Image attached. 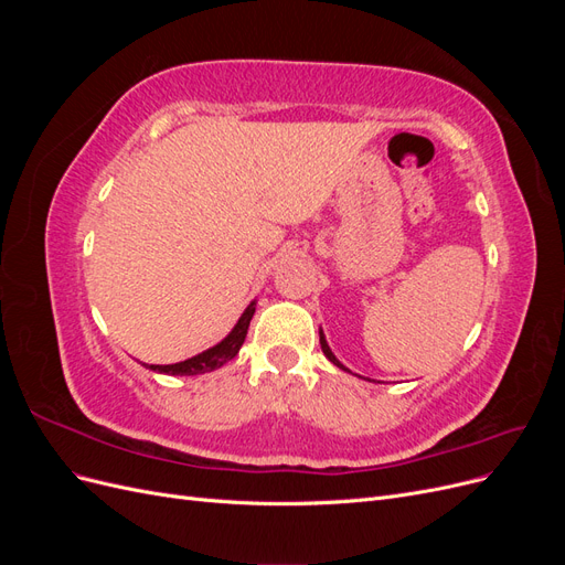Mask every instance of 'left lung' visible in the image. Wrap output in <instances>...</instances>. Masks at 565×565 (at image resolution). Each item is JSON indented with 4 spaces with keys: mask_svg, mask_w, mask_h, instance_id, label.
<instances>
[{
    "mask_svg": "<svg viewBox=\"0 0 565 565\" xmlns=\"http://www.w3.org/2000/svg\"><path fill=\"white\" fill-rule=\"evenodd\" d=\"M320 347H322V353H324V355H328V358H330V361H332V363H334V365H337V367H341V370H347V367H344V365H341V363H339V361H337V358H334V353H332V351H330V347H328V341H324V337H322V332H320Z\"/></svg>",
    "mask_w": 565,
    "mask_h": 565,
    "instance_id": "8db88e82",
    "label": "left lung"
}]
</instances>
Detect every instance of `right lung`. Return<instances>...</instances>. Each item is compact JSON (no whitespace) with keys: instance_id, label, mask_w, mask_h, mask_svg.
<instances>
[{"instance_id":"1","label":"right lung","mask_w":565,"mask_h":565,"mask_svg":"<svg viewBox=\"0 0 565 565\" xmlns=\"http://www.w3.org/2000/svg\"><path fill=\"white\" fill-rule=\"evenodd\" d=\"M254 306H256V301H252L247 309H245V313L241 316V320L235 322V328L218 341L216 347H212V349H207V351H202V353H198V355H193V358H188V361H181V363H174V365H146V367H150L152 372H162V374H188V377H191V374H202V372H212V370H216V367H221L224 363H228V361H233V358L237 355V351H241V347H243V341H245V337H247V330H249V320H252V316H254Z\"/></svg>"}]
</instances>
